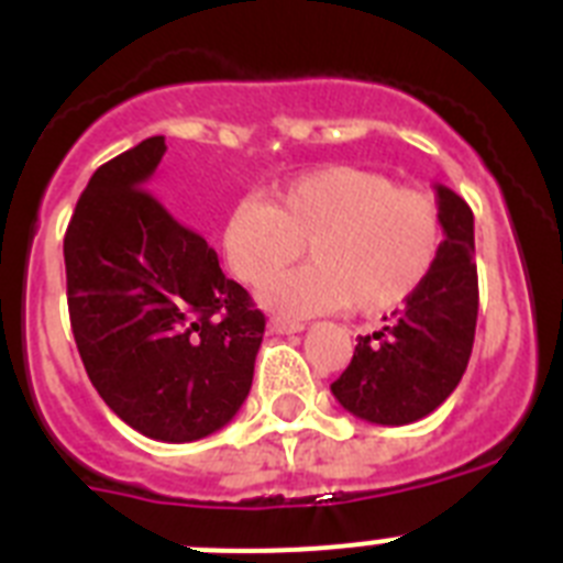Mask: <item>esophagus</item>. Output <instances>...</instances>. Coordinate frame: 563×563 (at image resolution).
Returning <instances> with one entry per match:
<instances>
[{"mask_svg":"<svg viewBox=\"0 0 563 563\" xmlns=\"http://www.w3.org/2000/svg\"><path fill=\"white\" fill-rule=\"evenodd\" d=\"M271 332H276V335H292V332H301L305 330V324L301 321H290V318H271Z\"/></svg>","mask_w":563,"mask_h":563,"instance_id":"1","label":"esophagus"}]
</instances>
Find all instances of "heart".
Masks as SVG:
<instances>
[{
  "mask_svg": "<svg viewBox=\"0 0 563 563\" xmlns=\"http://www.w3.org/2000/svg\"><path fill=\"white\" fill-rule=\"evenodd\" d=\"M301 242L312 262L271 278L262 287L267 307L307 316L352 305L380 316L429 278L442 245L440 208L380 172L321 166L285 183L271 202L239 200L222 225L225 262L247 285L290 265Z\"/></svg>",
  "mask_w": 563,
  "mask_h": 563,
  "instance_id": "obj_1",
  "label": "heart"
}]
</instances>
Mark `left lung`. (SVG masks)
<instances>
[{
  "mask_svg": "<svg viewBox=\"0 0 563 563\" xmlns=\"http://www.w3.org/2000/svg\"><path fill=\"white\" fill-rule=\"evenodd\" d=\"M442 239L420 290L357 338L352 363L330 389L357 420L409 426L449 400L474 350L479 282L474 265V211L449 186H434Z\"/></svg>",
  "mask_w": 563,
  "mask_h": 563,
  "instance_id": "1",
  "label": "left lung"
}]
</instances>
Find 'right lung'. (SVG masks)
Segmentation results:
<instances>
[{"mask_svg":"<svg viewBox=\"0 0 563 563\" xmlns=\"http://www.w3.org/2000/svg\"><path fill=\"white\" fill-rule=\"evenodd\" d=\"M163 154L154 134L89 177L64 236L67 305L109 409L148 440L194 442L242 409L265 316L146 191Z\"/></svg>","mask_w":563,"mask_h":563,"instance_id":"right-lung-1","label":"right lung"}]
</instances>
